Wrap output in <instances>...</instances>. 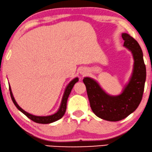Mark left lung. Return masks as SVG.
I'll list each match as a JSON object with an SVG mask.
<instances>
[{"label":"left lung","mask_w":152,"mask_h":152,"mask_svg":"<svg viewBox=\"0 0 152 152\" xmlns=\"http://www.w3.org/2000/svg\"><path fill=\"white\" fill-rule=\"evenodd\" d=\"M124 46L133 54L134 65L132 78L121 94L108 95L92 78L83 79L90 107L99 118L108 121H118L134 112L142 100L146 80V67L142 52L138 42L129 34H122Z\"/></svg>","instance_id":"8db88e82"}]
</instances>
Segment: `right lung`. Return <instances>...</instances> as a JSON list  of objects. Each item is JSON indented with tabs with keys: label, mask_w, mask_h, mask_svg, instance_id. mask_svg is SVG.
Instances as JSON below:
<instances>
[{
	"label": "right lung",
	"mask_w": 152,
	"mask_h": 152,
	"mask_svg": "<svg viewBox=\"0 0 152 152\" xmlns=\"http://www.w3.org/2000/svg\"><path fill=\"white\" fill-rule=\"evenodd\" d=\"M78 78H74V80H72L71 82L69 83V85H67L65 89L63 99H62L61 107H60L58 111L56 113H55L54 114L51 115V116H34V115L29 114V113L25 112V110H23L22 108L19 107L18 104H17V102H16V100H15L14 96H13V94L11 90V87H10V86H9V89L10 91V96H11L12 101L15 104V106L18 108V110H19L21 112L23 113V114H24L27 118L31 119V121L35 122V123H40V124H48V123H53V122H55L58 121V120L61 119L62 117L64 116V114H65V111H66V108H67V101L68 97H69L70 93H71V91L72 88H73L74 85H75V83L78 82Z\"/></svg>",
	"instance_id": "add662e5"
}]
</instances>
